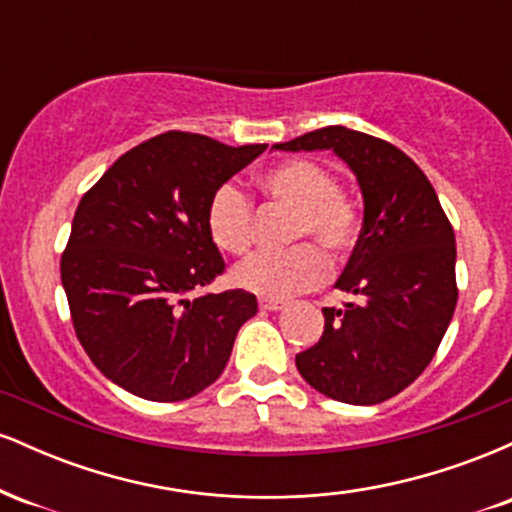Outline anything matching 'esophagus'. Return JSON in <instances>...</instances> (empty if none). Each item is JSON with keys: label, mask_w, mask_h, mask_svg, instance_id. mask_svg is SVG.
Wrapping results in <instances>:
<instances>
[{"label": "esophagus", "mask_w": 512, "mask_h": 512, "mask_svg": "<svg viewBox=\"0 0 512 512\" xmlns=\"http://www.w3.org/2000/svg\"><path fill=\"white\" fill-rule=\"evenodd\" d=\"M260 308H262V310H269V313H274V310L286 308V301H274V298H262Z\"/></svg>", "instance_id": "esophagus-1"}]
</instances>
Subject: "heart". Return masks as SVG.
I'll use <instances>...</instances> for the list:
<instances>
[{
    "label": "heart",
    "mask_w": 512,
    "mask_h": 512,
    "mask_svg": "<svg viewBox=\"0 0 512 512\" xmlns=\"http://www.w3.org/2000/svg\"><path fill=\"white\" fill-rule=\"evenodd\" d=\"M264 197L293 211L289 240L313 238L327 255H344L356 243L361 216L354 199L337 185V175L313 158H289L264 170L257 180ZM207 231L228 255H243L252 245V204L236 185L216 187L207 204ZM327 276V260L315 245H296L286 252H260L233 269L238 289L255 296L281 298L313 289Z\"/></svg>",
    "instance_id": "obj_1"
}]
</instances>
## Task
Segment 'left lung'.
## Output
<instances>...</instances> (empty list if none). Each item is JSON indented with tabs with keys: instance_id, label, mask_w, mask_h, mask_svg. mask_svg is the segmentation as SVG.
I'll use <instances>...</instances> for the list:
<instances>
[{
	"instance_id": "left-lung-1",
	"label": "left lung",
	"mask_w": 512,
	"mask_h": 512,
	"mask_svg": "<svg viewBox=\"0 0 512 512\" xmlns=\"http://www.w3.org/2000/svg\"><path fill=\"white\" fill-rule=\"evenodd\" d=\"M274 149L334 151L363 195L361 236L337 281L354 301L322 308L325 332L296 356L298 373L337 402H385L424 373L455 313V231L424 170L383 139L334 125Z\"/></svg>"
}]
</instances>
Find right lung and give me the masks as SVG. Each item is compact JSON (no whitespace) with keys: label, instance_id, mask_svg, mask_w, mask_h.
Masks as SVG:
<instances>
[{"label":"right lung","instance_id":"right-lung-1","mask_svg":"<svg viewBox=\"0 0 512 512\" xmlns=\"http://www.w3.org/2000/svg\"><path fill=\"white\" fill-rule=\"evenodd\" d=\"M264 149L158 134L117 158L81 197L62 286L81 346L122 390L180 402L226 368L257 298L243 289L192 298L226 267L209 238L207 204Z\"/></svg>","mask_w":512,"mask_h":512}]
</instances>
